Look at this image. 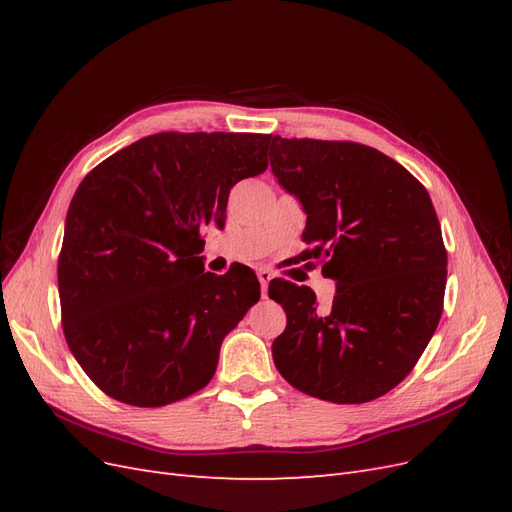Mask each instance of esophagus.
Instances as JSON below:
<instances>
[{
	"label": "esophagus",
	"instance_id": "obj_1",
	"mask_svg": "<svg viewBox=\"0 0 512 512\" xmlns=\"http://www.w3.org/2000/svg\"><path fill=\"white\" fill-rule=\"evenodd\" d=\"M273 280L271 271H258V282L262 288V299H267V290H269V282Z\"/></svg>",
	"mask_w": 512,
	"mask_h": 512
}]
</instances>
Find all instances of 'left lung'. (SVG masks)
I'll list each match as a JSON object with an SVG mask.
<instances>
[{"label": "left lung", "mask_w": 512, "mask_h": 512, "mask_svg": "<svg viewBox=\"0 0 512 512\" xmlns=\"http://www.w3.org/2000/svg\"><path fill=\"white\" fill-rule=\"evenodd\" d=\"M271 170L307 213V258L337 284L331 312L312 288L269 284L286 331L273 342L280 374L307 395L365 404L404 380L436 331L446 250L423 183L382 151L350 141H271Z\"/></svg>", "instance_id": "obj_1"}]
</instances>
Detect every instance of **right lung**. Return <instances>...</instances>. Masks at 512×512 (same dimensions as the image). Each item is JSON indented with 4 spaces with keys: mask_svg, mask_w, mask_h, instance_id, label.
<instances>
[{
    "mask_svg": "<svg viewBox=\"0 0 512 512\" xmlns=\"http://www.w3.org/2000/svg\"><path fill=\"white\" fill-rule=\"evenodd\" d=\"M271 134L160 132L81 181L57 262L66 342L100 391L158 408L209 384L224 337L260 299L250 267L205 273L200 228L265 173Z\"/></svg>",
    "mask_w": 512,
    "mask_h": 512,
    "instance_id": "add662e5",
    "label": "right lung"
}]
</instances>
